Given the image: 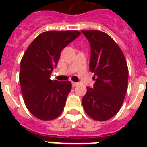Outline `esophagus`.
<instances>
[{
    "label": "esophagus",
    "mask_w": 147,
    "mask_h": 147,
    "mask_svg": "<svg viewBox=\"0 0 147 147\" xmlns=\"http://www.w3.org/2000/svg\"><path fill=\"white\" fill-rule=\"evenodd\" d=\"M78 82H71V85H72V87H75L76 85H78Z\"/></svg>",
    "instance_id": "obj_1"
}]
</instances>
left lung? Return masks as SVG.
<instances>
[{
  "instance_id": "obj_1",
  "label": "left lung",
  "mask_w": 147,
  "mask_h": 147,
  "mask_svg": "<svg viewBox=\"0 0 147 147\" xmlns=\"http://www.w3.org/2000/svg\"><path fill=\"white\" fill-rule=\"evenodd\" d=\"M91 45L89 69L94 77V88L87 87L82 98L85 113L93 120L105 121L122 107L128 86V68L123 52L107 33L82 30Z\"/></svg>"
}]
</instances>
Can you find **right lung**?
<instances>
[{
	"instance_id": "add662e5",
	"label": "right lung",
	"mask_w": 147,
	"mask_h": 147,
	"mask_svg": "<svg viewBox=\"0 0 147 147\" xmlns=\"http://www.w3.org/2000/svg\"><path fill=\"white\" fill-rule=\"evenodd\" d=\"M80 34L77 30L43 32L23 55L19 76L22 94L26 108L40 120H54L64 110L71 83L51 80L50 74L62 49Z\"/></svg>"
}]
</instances>
